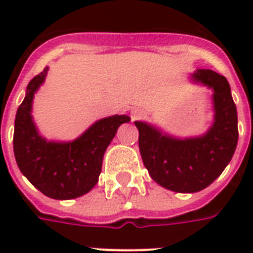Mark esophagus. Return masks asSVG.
Wrapping results in <instances>:
<instances>
[{
  "label": "esophagus",
  "mask_w": 253,
  "mask_h": 253,
  "mask_svg": "<svg viewBox=\"0 0 253 253\" xmlns=\"http://www.w3.org/2000/svg\"><path fill=\"white\" fill-rule=\"evenodd\" d=\"M145 118V111L141 110V108H134L131 111V121H139V119H142Z\"/></svg>",
  "instance_id": "34e87169"
}]
</instances>
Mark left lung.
<instances>
[{
	"instance_id": "8db88e82",
	"label": "left lung",
	"mask_w": 253,
	"mask_h": 253,
	"mask_svg": "<svg viewBox=\"0 0 253 253\" xmlns=\"http://www.w3.org/2000/svg\"><path fill=\"white\" fill-rule=\"evenodd\" d=\"M192 81L212 89L214 123L201 137H170L145 122H134L143 165L157 184L176 192H198L211 184L233 157L239 141L237 110L226 78L198 69Z\"/></svg>"
}]
</instances>
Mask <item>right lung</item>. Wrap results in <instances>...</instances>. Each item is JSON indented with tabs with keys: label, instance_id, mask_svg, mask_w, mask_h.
I'll list each match as a JSON object with an SVG mask.
<instances>
[{
	"label": "right lung",
	"instance_id": "obj_1",
	"mask_svg": "<svg viewBox=\"0 0 253 253\" xmlns=\"http://www.w3.org/2000/svg\"><path fill=\"white\" fill-rule=\"evenodd\" d=\"M46 67L32 78L14 121L13 150L21 173L48 198L74 199L86 194L99 181L103 157L127 115L100 119L70 142L47 141L32 121V100L47 76Z\"/></svg>",
	"mask_w": 253,
	"mask_h": 253
}]
</instances>
